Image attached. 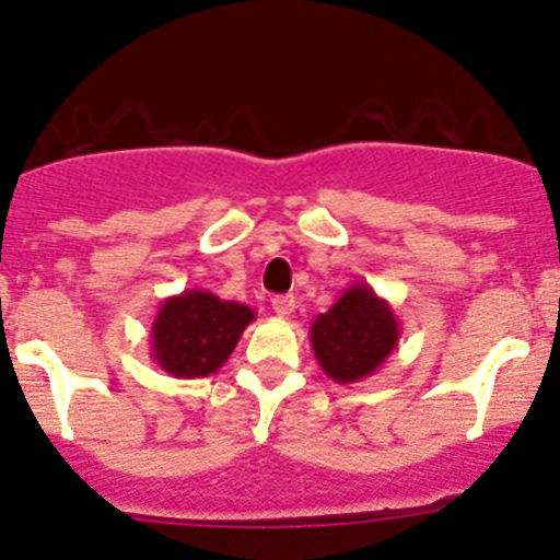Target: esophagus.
Wrapping results in <instances>:
<instances>
[{
  "instance_id": "obj_1",
  "label": "esophagus",
  "mask_w": 560,
  "mask_h": 560,
  "mask_svg": "<svg viewBox=\"0 0 560 560\" xmlns=\"http://www.w3.org/2000/svg\"><path fill=\"white\" fill-rule=\"evenodd\" d=\"M270 305H273V311L279 316H290L292 311H295V298L292 295H276L270 300Z\"/></svg>"
}]
</instances>
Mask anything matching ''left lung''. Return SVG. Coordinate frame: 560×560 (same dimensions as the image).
Listing matches in <instances>:
<instances>
[{
  "instance_id": "obj_1",
  "label": "left lung",
  "mask_w": 560,
  "mask_h": 560,
  "mask_svg": "<svg viewBox=\"0 0 560 560\" xmlns=\"http://www.w3.org/2000/svg\"><path fill=\"white\" fill-rule=\"evenodd\" d=\"M311 349L335 384L370 378L399 343V322L388 300L368 281H354L332 308L311 322Z\"/></svg>"
}]
</instances>
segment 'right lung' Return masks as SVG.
I'll list each match as a JSON object with an SVG mask.
<instances>
[{
  "label": "right lung",
  "mask_w": 560,
  "mask_h": 560,
  "mask_svg": "<svg viewBox=\"0 0 560 560\" xmlns=\"http://www.w3.org/2000/svg\"><path fill=\"white\" fill-rule=\"evenodd\" d=\"M255 311L214 292L185 290L163 300L150 329V357L174 378H206L217 373Z\"/></svg>",
  "instance_id": "1"
}]
</instances>
